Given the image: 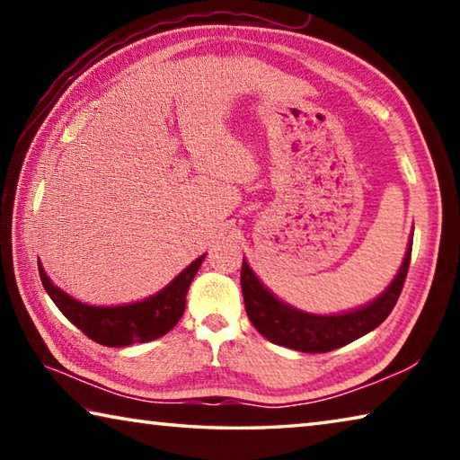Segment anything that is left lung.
<instances>
[{
	"label": "left lung",
	"mask_w": 460,
	"mask_h": 460,
	"mask_svg": "<svg viewBox=\"0 0 460 460\" xmlns=\"http://www.w3.org/2000/svg\"><path fill=\"white\" fill-rule=\"evenodd\" d=\"M411 258V243L394 282L376 300L342 314H310L278 300L263 286L249 263L241 266V290L252 324L268 341L302 353H326L371 332L385 321L398 302L406 282Z\"/></svg>",
	"instance_id": "left-lung-1"
}]
</instances>
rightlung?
Segmentation results:
<instances>
[{
  "instance_id": "right-lung-1",
  "label": "right lung",
  "mask_w": 460,
  "mask_h": 460,
  "mask_svg": "<svg viewBox=\"0 0 460 460\" xmlns=\"http://www.w3.org/2000/svg\"><path fill=\"white\" fill-rule=\"evenodd\" d=\"M207 255V253H205ZM205 255L194 260L189 268L182 270L172 282L150 298L134 305L121 306H91L75 300L73 296L62 292L58 286L50 282L42 263H38L44 290L49 292L54 305L71 321L76 329H81L91 341L105 347H128L134 342H147L164 337L181 321L186 306V292L197 274Z\"/></svg>"
}]
</instances>
